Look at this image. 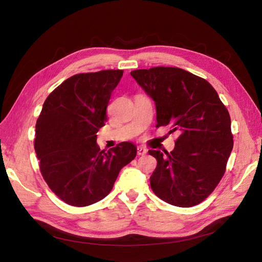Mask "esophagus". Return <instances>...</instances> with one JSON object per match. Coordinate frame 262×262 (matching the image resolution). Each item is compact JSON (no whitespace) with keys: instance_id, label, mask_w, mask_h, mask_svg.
I'll return each instance as SVG.
<instances>
[{"instance_id":"esophagus-1","label":"esophagus","mask_w":262,"mask_h":262,"mask_svg":"<svg viewBox=\"0 0 262 262\" xmlns=\"http://www.w3.org/2000/svg\"><path fill=\"white\" fill-rule=\"evenodd\" d=\"M137 150H138V151H137L138 156H144V155H146V154L148 152V150H147L146 148H143V147H138Z\"/></svg>"}]
</instances>
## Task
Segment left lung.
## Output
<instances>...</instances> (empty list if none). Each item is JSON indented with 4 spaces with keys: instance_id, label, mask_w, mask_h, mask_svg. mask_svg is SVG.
<instances>
[{
    "instance_id": "1",
    "label": "left lung",
    "mask_w": 262,
    "mask_h": 262,
    "mask_svg": "<svg viewBox=\"0 0 262 262\" xmlns=\"http://www.w3.org/2000/svg\"><path fill=\"white\" fill-rule=\"evenodd\" d=\"M131 76L155 102L156 127L179 133L170 152L149 150L157 159L151 188L171 205L200 204L222 179L233 148L228 110L207 80L182 68L137 69Z\"/></svg>"
}]
</instances>
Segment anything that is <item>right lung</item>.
Returning <instances> with one entry per match:
<instances>
[{
    "label": "right lung",
    "mask_w": 262,
    "mask_h": 262,
    "mask_svg": "<svg viewBox=\"0 0 262 262\" xmlns=\"http://www.w3.org/2000/svg\"><path fill=\"white\" fill-rule=\"evenodd\" d=\"M123 71L77 74L52 91L37 120L34 150L50 189L73 206H89L113 188L120 170L137 156L132 142L108 151L96 143L106 107Z\"/></svg>",
    "instance_id": "1"
}]
</instances>
